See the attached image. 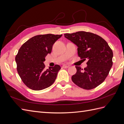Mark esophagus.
Masks as SVG:
<instances>
[{"label":"esophagus","mask_w":124,"mask_h":124,"mask_svg":"<svg viewBox=\"0 0 124 124\" xmlns=\"http://www.w3.org/2000/svg\"><path fill=\"white\" fill-rule=\"evenodd\" d=\"M69 67V66H68V65H63V66H62V68H64V69H67Z\"/></svg>","instance_id":"34e87169"}]
</instances>
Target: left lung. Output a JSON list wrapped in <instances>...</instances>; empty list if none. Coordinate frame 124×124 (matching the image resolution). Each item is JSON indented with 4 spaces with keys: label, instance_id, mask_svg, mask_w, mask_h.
Returning a JSON list of instances; mask_svg holds the SVG:
<instances>
[{
    "label": "left lung",
    "instance_id": "obj_1",
    "mask_svg": "<svg viewBox=\"0 0 124 124\" xmlns=\"http://www.w3.org/2000/svg\"><path fill=\"white\" fill-rule=\"evenodd\" d=\"M64 36L78 46L81 59L88 60L87 67L84 69L75 66L77 71L72 77V81L85 90L96 87L105 80L113 65L112 50L104 39L92 32L78 31Z\"/></svg>",
    "mask_w": 124,
    "mask_h": 124
}]
</instances>
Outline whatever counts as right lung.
Returning a JSON list of instances; mask_svg holds the SVG:
<instances>
[{
  "instance_id": "right-lung-1",
  "label": "right lung",
  "mask_w": 124,
  "mask_h": 124,
  "mask_svg": "<svg viewBox=\"0 0 124 124\" xmlns=\"http://www.w3.org/2000/svg\"><path fill=\"white\" fill-rule=\"evenodd\" d=\"M62 34H40L23 44L16 56L17 70L22 81L31 90L40 91L54 82L61 67L55 65L46 70L43 62L51 52L53 44Z\"/></svg>"
}]
</instances>
